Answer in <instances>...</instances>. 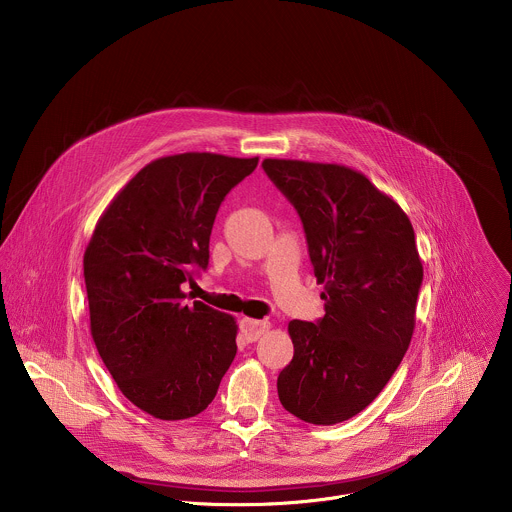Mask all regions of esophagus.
<instances>
[{
    "mask_svg": "<svg viewBox=\"0 0 512 512\" xmlns=\"http://www.w3.org/2000/svg\"><path fill=\"white\" fill-rule=\"evenodd\" d=\"M268 329H270V321H258V319H250V317L240 319V331L248 343L258 341Z\"/></svg>",
    "mask_w": 512,
    "mask_h": 512,
    "instance_id": "1",
    "label": "esophagus"
}]
</instances>
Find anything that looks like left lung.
I'll list each match as a JSON object with an SVG mask.
<instances>
[{
  "mask_svg": "<svg viewBox=\"0 0 512 512\" xmlns=\"http://www.w3.org/2000/svg\"><path fill=\"white\" fill-rule=\"evenodd\" d=\"M262 167L303 222L325 315L288 325L293 359L278 376L295 418L333 426L380 394L402 363L416 325L424 268L412 222L363 173L299 159Z\"/></svg>",
  "mask_w": 512,
  "mask_h": 512,
  "instance_id": "8db88e82",
  "label": "left lung"
}]
</instances>
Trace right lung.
<instances>
[{
	"label": "right lung",
	"mask_w": 512,
	"mask_h": 512,
	"mask_svg": "<svg viewBox=\"0 0 512 512\" xmlns=\"http://www.w3.org/2000/svg\"><path fill=\"white\" fill-rule=\"evenodd\" d=\"M256 165L207 151L159 157L112 199L86 246L94 345L120 392L153 418L201 414L234 361V317L187 305L181 284L209 266L220 203Z\"/></svg>",
	"instance_id": "1"
}]
</instances>
